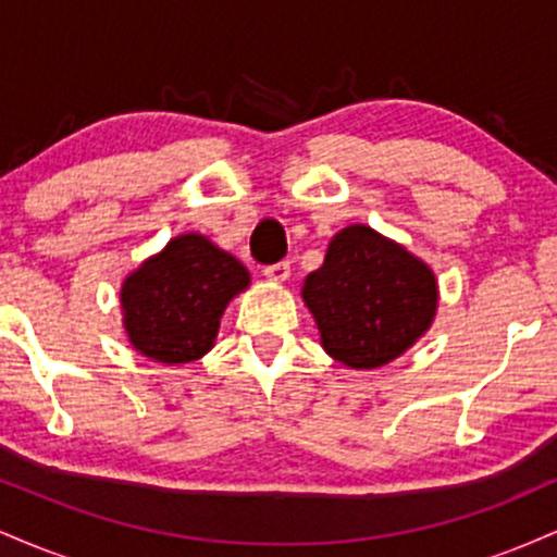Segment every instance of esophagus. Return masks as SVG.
I'll return each mask as SVG.
<instances>
[{
    "label": "esophagus",
    "instance_id": "1",
    "mask_svg": "<svg viewBox=\"0 0 557 557\" xmlns=\"http://www.w3.org/2000/svg\"><path fill=\"white\" fill-rule=\"evenodd\" d=\"M264 277L270 280V283H285V280L290 277V264H287V261H277V264L264 267Z\"/></svg>",
    "mask_w": 557,
    "mask_h": 557
}]
</instances>
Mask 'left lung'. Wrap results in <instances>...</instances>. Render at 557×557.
Instances as JSON below:
<instances>
[{"label":"left lung","instance_id":"obj_1","mask_svg":"<svg viewBox=\"0 0 557 557\" xmlns=\"http://www.w3.org/2000/svg\"><path fill=\"white\" fill-rule=\"evenodd\" d=\"M322 348L350 369L385 367L430 330L437 280L424 261L367 225L330 240L327 257L300 287Z\"/></svg>","mask_w":557,"mask_h":557}]
</instances>
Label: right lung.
Instances as JSON below:
<instances>
[{
    "label": "right lung",
    "instance_id": "1",
    "mask_svg": "<svg viewBox=\"0 0 557 557\" xmlns=\"http://www.w3.org/2000/svg\"><path fill=\"white\" fill-rule=\"evenodd\" d=\"M248 285L251 274L233 253L198 233L177 235L125 277L120 304L127 341L159 363L201 359L227 304Z\"/></svg>",
    "mask_w": 557,
    "mask_h": 557
}]
</instances>
